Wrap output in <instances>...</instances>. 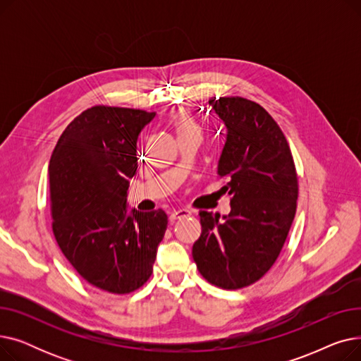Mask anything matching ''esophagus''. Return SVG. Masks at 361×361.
Here are the masks:
<instances>
[{
    "label": "esophagus",
    "instance_id": "34e87169",
    "mask_svg": "<svg viewBox=\"0 0 361 361\" xmlns=\"http://www.w3.org/2000/svg\"><path fill=\"white\" fill-rule=\"evenodd\" d=\"M192 212L187 211V209H174L173 212L169 214V219L171 221H176V219H181V218H185V216H190Z\"/></svg>",
    "mask_w": 361,
    "mask_h": 361
}]
</instances>
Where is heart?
Returning <instances> with one entry per match:
<instances>
[{"instance_id":"b5f03b06","label":"heart","mask_w":361,"mask_h":361,"mask_svg":"<svg viewBox=\"0 0 361 361\" xmlns=\"http://www.w3.org/2000/svg\"><path fill=\"white\" fill-rule=\"evenodd\" d=\"M169 124L174 128L177 137H180L183 135H188V133H199V126H197L195 117L190 112L184 111V109H178V111L171 114Z\"/></svg>"}]
</instances>
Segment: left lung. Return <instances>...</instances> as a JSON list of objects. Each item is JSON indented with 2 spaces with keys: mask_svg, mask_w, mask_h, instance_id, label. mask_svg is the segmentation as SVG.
<instances>
[{
  "mask_svg": "<svg viewBox=\"0 0 361 361\" xmlns=\"http://www.w3.org/2000/svg\"><path fill=\"white\" fill-rule=\"evenodd\" d=\"M225 123L218 176L231 196V212L200 211L193 244L200 275L224 290L249 287L276 262L297 209L298 177L290 145L271 114L241 97L209 101Z\"/></svg>",
  "mask_w": 361,
  "mask_h": 361,
  "instance_id": "left-lung-1",
  "label": "left lung"
}]
</instances>
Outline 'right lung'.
<instances>
[{"instance_id": "add662e5", "label": "right lung", "mask_w": 361, "mask_h": 361, "mask_svg": "<svg viewBox=\"0 0 361 361\" xmlns=\"http://www.w3.org/2000/svg\"><path fill=\"white\" fill-rule=\"evenodd\" d=\"M155 112L94 105L75 117L49 161L52 233L90 286L128 294L150 278L166 231L162 209L127 215L128 180L137 169V137Z\"/></svg>"}]
</instances>
